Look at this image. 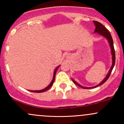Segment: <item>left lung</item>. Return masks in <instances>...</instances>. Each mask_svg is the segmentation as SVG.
I'll return each instance as SVG.
<instances>
[{
    "label": "left lung",
    "mask_w": 124,
    "mask_h": 124,
    "mask_svg": "<svg viewBox=\"0 0 124 124\" xmlns=\"http://www.w3.org/2000/svg\"><path fill=\"white\" fill-rule=\"evenodd\" d=\"M93 23H94L95 26H96V29L94 30V32H97L98 34H99L100 35H102V36L104 37L105 38H106L108 40V42L109 44V46H110L111 48V54H112V66L111 67L110 69H109L108 73L107 75L106 78H104V79L100 83H99V85H97L96 86H94V87H83L81 85H79V83H77L76 82H75V80L72 79V81L73 82V83L75 84V85H78V86L80 87L83 88V89H92V88H95L97 87L100 86L102 84H103L104 83L106 82L107 80H108V78L110 76L111 73L112 69H113L114 66L115 65V62H116V53H115V50H114V44H113V40H112V38L111 37V35L110 32H109V31L108 30L107 28L105 27L104 25L102 24L101 23H100L98 22L97 21H93Z\"/></svg>",
    "instance_id": "8db88e82"
}]
</instances>
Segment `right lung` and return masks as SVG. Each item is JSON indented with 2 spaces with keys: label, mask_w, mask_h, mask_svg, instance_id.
Here are the masks:
<instances>
[{
  "label": "right lung",
  "mask_w": 124,
  "mask_h": 124,
  "mask_svg": "<svg viewBox=\"0 0 124 124\" xmlns=\"http://www.w3.org/2000/svg\"><path fill=\"white\" fill-rule=\"evenodd\" d=\"M59 66H58L57 68H56V69H55V70H54V73L53 79H52V81H51V83L49 84V85H48V86L46 87V88H45V89H42V90H29V91H30V92H35V93H42V92H45V91L49 89V88H50L52 86V85H53V83H54V81H55V75H56V71H57L58 68H59Z\"/></svg>",
  "instance_id": "obj_1"
}]
</instances>
